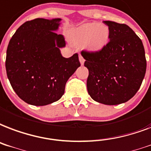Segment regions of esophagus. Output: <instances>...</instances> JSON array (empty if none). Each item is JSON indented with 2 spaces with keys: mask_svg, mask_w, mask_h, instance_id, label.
<instances>
[{
  "mask_svg": "<svg viewBox=\"0 0 151 151\" xmlns=\"http://www.w3.org/2000/svg\"><path fill=\"white\" fill-rule=\"evenodd\" d=\"M79 61H80L81 65H84V63H85V59H84V58L81 55H79Z\"/></svg>",
  "mask_w": 151,
  "mask_h": 151,
  "instance_id": "obj_1",
  "label": "esophagus"
}]
</instances>
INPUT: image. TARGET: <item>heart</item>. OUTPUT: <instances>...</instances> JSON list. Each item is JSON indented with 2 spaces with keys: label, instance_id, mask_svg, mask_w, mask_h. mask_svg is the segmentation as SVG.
<instances>
[{
  "label": "heart",
  "instance_id": "heart-1",
  "mask_svg": "<svg viewBox=\"0 0 151 151\" xmlns=\"http://www.w3.org/2000/svg\"><path fill=\"white\" fill-rule=\"evenodd\" d=\"M109 27L95 22L81 25L72 33L73 42L78 45L86 44L91 52H97L103 49L109 42Z\"/></svg>",
  "mask_w": 151,
  "mask_h": 151
}]
</instances>
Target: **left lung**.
<instances>
[{
  "label": "left lung",
  "instance_id": "1",
  "mask_svg": "<svg viewBox=\"0 0 151 151\" xmlns=\"http://www.w3.org/2000/svg\"><path fill=\"white\" fill-rule=\"evenodd\" d=\"M109 42L100 51H81L88 68L87 89L92 99L116 105L132 99L139 89L147 70L142 40L126 24L104 21Z\"/></svg>",
  "mask_w": 151,
  "mask_h": 151
}]
</instances>
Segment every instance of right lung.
<instances>
[{
	"label": "right lung",
	"mask_w": 151,
	"mask_h": 151,
	"mask_svg": "<svg viewBox=\"0 0 151 151\" xmlns=\"http://www.w3.org/2000/svg\"><path fill=\"white\" fill-rule=\"evenodd\" d=\"M60 18H37L25 22L9 41L7 76L12 87L26 103L43 106L58 101L68 79L81 65L78 54L62 55L65 38L57 34Z\"/></svg>",
	"instance_id": "obj_1"
}]
</instances>
